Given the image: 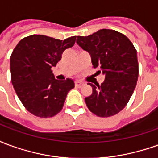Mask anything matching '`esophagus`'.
<instances>
[{
    "instance_id": "34e87169",
    "label": "esophagus",
    "mask_w": 158,
    "mask_h": 158,
    "mask_svg": "<svg viewBox=\"0 0 158 158\" xmlns=\"http://www.w3.org/2000/svg\"><path fill=\"white\" fill-rule=\"evenodd\" d=\"M83 85H84V83L81 82V81H79V80L75 81V86H77V87H81Z\"/></svg>"
}]
</instances>
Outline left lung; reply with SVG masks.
<instances>
[{
	"instance_id": "1",
	"label": "left lung",
	"mask_w": 158,
	"mask_h": 158,
	"mask_svg": "<svg viewBox=\"0 0 158 158\" xmlns=\"http://www.w3.org/2000/svg\"><path fill=\"white\" fill-rule=\"evenodd\" d=\"M76 43L100 68L105 80L93 85L92 94L85 98L89 110L97 116L111 117L124 108L135 88L139 69L137 52L124 35L102 29L88 36H77Z\"/></svg>"
}]
</instances>
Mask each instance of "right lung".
<instances>
[{
	"label": "right lung",
	"mask_w": 158,
	"mask_h": 158,
	"mask_svg": "<svg viewBox=\"0 0 158 158\" xmlns=\"http://www.w3.org/2000/svg\"><path fill=\"white\" fill-rule=\"evenodd\" d=\"M76 36L64 40L33 35L19 42L10 57L12 85L23 105L40 118L55 116L74 87L72 79L57 80L52 68L62 52L74 45Z\"/></svg>",
	"instance_id": "1"
}]
</instances>
